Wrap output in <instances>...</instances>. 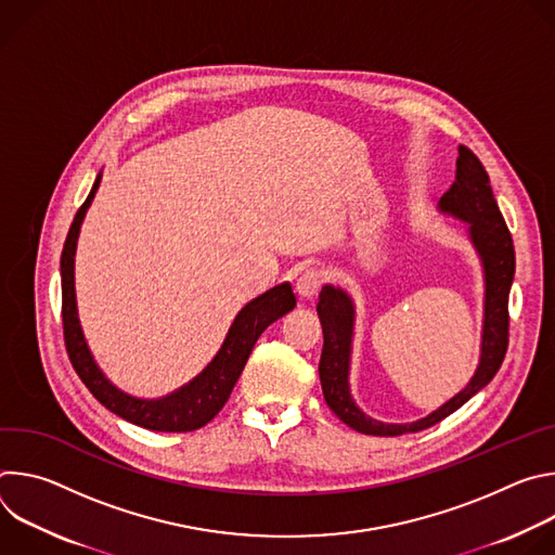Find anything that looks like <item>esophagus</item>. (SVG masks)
<instances>
[{
  "instance_id": "esophagus-1",
  "label": "esophagus",
  "mask_w": 555,
  "mask_h": 555,
  "mask_svg": "<svg viewBox=\"0 0 555 555\" xmlns=\"http://www.w3.org/2000/svg\"><path fill=\"white\" fill-rule=\"evenodd\" d=\"M323 283H325V274H323L321 270L309 268V270H305V272L296 279V292H298L302 298H311V296L319 294V289L323 287Z\"/></svg>"
}]
</instances>
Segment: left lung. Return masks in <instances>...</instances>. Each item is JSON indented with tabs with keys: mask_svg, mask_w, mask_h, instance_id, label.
I'll list each match as a JSON object with an SVG mask.
<instances>
[{
	"mask_svg": "<svg viewBox=\"0 0 555 555\" xmlns=\"http://www.w3.org/2000/svg\"><path fill=\"white\" fill-rule=\"evenodd\" d=\"M439 210L467 223L469 242L477 248L483 274H486V311H483V336H481V360L467 386L456 392L450 402L430 413L424 420L411 424H384L364 415L349 390V364H351V340L356 309L351 296L340 289L325 285L319 296V319L323 325V353H321V384L327 406L349 428L362 435L398 437L404 433L426 430L454 411H459L469 398H474L503 364L509 343V289L516 270L514 242L507 223L494 199L490 178L481 160L467 146H459L456 178L452 186L439 199Z\"/></svg>",
	"mask_w": 555,
	"mask_h": 555,
	"instance_id": "left-lung-1",
	"label": "left lung"
}]
</instances>
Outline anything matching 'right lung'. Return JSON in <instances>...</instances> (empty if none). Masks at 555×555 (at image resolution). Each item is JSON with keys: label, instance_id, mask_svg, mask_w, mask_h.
Listing matches in <instances>:
<instances>
[{"label": "right lung", "instance_id": "1", "mask_svg": "<svg viewBox=\"0 0 555 555\" xmlns=\"http://www.w3.org/2000/svg\"><path fill=\"white\" fill-rule=\"evenodd\" d=\"M101 173L83 202L78 208L67 240L61 253V313H63V338L69 362L78 377L90 388L94 398L118 417L142 426L146 430L157 433H191L206 426L228 402L230 392L240 379L255 343L259 336L274 323L281 315H285L296 305V296L289 283H281L266 294L250 300L240 313H236L234 323L228 330V336L212 358V362L189 384L173 390L167 398L160 400H138L131 395L116 388L99 369L92 358V351L86 343L81 323H78L76 311V294H74V253L78 242V230H81L83 217L99 191Z\"/></svg>", "mask_w": 555, "mask_h": 555}]
</instances>
